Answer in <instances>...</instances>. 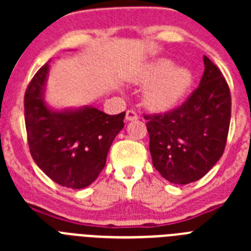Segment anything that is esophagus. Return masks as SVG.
Instances as JSON below:
<instances>
[{
	"mask_svg": "<svg viewBox=\"0 0 251 251\" xmlns=\"http://www.w3.org/2000/svg\"><path fill=\"white\" fill-rule=\"evenodd\" d=\"M138 119V114H137L134 110H128L126 113V121L127 122H133V121H137Z\"/></svg>",
	"mask_w": 251,
	"mask_h": 251,
	"instance_id": "esophagus-1",
	"label": "esophagus"
}]
</instances>
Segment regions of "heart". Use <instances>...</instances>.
<instances>
[{"mask_svg":"<svg viewBox=\"0 0 251 251\" xmlns=\"http://www.w3.org/2000/svg\"><path fill=\"white\" fill-rule=\"evenodd\" d=\"M141 85H148L143 100L154 112H167L178 105L192 85V74L187 68L174 66L167 59L152 61L136 76Z\"/></svg>","mask_w":251,"mask_h":251,"instance_id":"heart-1","label":"heart"}]
</instances>
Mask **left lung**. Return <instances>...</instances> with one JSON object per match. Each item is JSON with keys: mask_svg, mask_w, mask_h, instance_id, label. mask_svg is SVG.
Returning a JSON list of instances; mask_svg holds the SVG:
<instances>
[{"mask_svg": "<svg viewBox=\"0 0 251 251\" xmlns=\"http://www.w3.org/2000/svg\"><path fill=\"white\" fill-rule=\"evenodd\" d=\"M200 85L174 112L152 115L147 123L153 166L176 185L202 178L223 156L231 117L227 83L203 56Z\"/></svg>", "mask_w": 251, "mask_h": 251, "instance_id": "left-lung-1", "label": "left lung"}]
</instances>
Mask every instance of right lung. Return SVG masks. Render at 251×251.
Here are the masks:
<instances>
[{"mask_svg": "<svg viewBox=\"0 0 251 251\" xmlns=\"http://www.w3.org/2000/svg\"><path fill=\"white\" fill-rule=\"evenodd\" d=\"M50 60L32 77L25 94V123L31 156L46 176L69 188L88 187L105 166L108 151L124 127L126 112L98 108L56 109L45 100Z\"/></svg>", "mask_w": 251, "mask_h": 251, "instance_id": "obj_1", "label": "right lung"}]
</instances>
